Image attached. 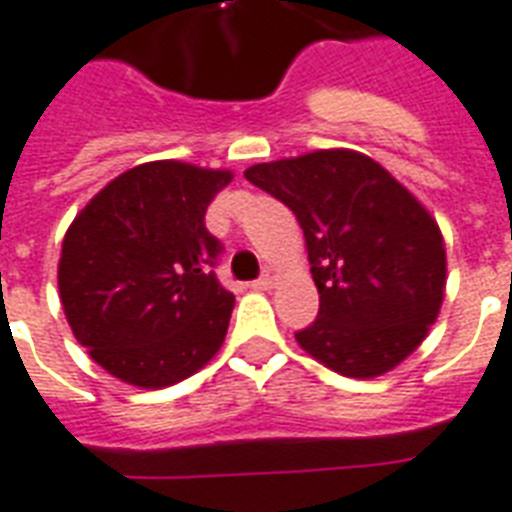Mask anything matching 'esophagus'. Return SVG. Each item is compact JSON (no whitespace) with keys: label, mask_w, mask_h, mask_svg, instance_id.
<instances>
[{"label":"esophagus","mask_w":512,"mask_h":512,"mask_svg":"<svg viewBox=\"0 0 512 512\" xmlns=\"http://www.w3.org/2000/svg\"><path fill=\"white\" fill-rule=\"evenodd\" d=\"M276 284H279V271H276V268H271V265H265L263 276H260V279L252 284V287H255V290H273Z\"/></svg>","instance_id":"34e87169"}]
</instances>
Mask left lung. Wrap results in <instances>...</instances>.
<instances>
[{
	"label": "left lung",
	"mask_w": 512,
	"mask_h": 512,
	"mask_svg": "<svg viewBox=\"0 0 512 512\" xmlns=\"http://www.w3.org/2000/svg\"><path fill=\"white\" fill-rule=\"evenodd\" d=\"M244 177L298 217L319 317L295 333L306 354L349 378L411 357L446 298V244L419 198L346 147L255 163Z\"/></svg>",
	"instance_id": "8db88e82"
}]
</instances>
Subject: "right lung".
I'll return each mask as SVG.
<instances>
[{
    "instance_id": "add662e5",
    "label": "right lung",
    "mask_w": 512,
    "mask_h": 512,
    "mask_svg": "<svg viewBox=\"0 0 512 512\" xmlns=\"http://www.w3.org/2000/svg\"><path fill=\"white\" fill-rule=\"evenodd\" d=\"M233 171L150 161L101 187L66 228L58 295L77 343L139 389L185 381L220 351L233 295L204 217Z\"/></svg>"
}]
</instances>
